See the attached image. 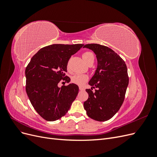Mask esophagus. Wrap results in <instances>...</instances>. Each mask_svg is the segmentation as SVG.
Instances as JSON below:
<instances>
[{"label":"esophagus","instance_id":"34e87169","mask_svg":"<svg viewBox=\"0 0 157 157\" xmlns=\"http://www.w3.org/2000/svg\"><path fill=\"white\" fill-rule=\"evenodd\" d=\"M79 90H80V91H84V88L83 87H82V86H79Z\"/></svg>","mask_w":157,"mask_h":157}]
</instances>
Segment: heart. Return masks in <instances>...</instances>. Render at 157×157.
Segmentation results:
<instances>
[{"label":"heart","mask_w":157,"mask_h":157,"mask_svg":"<svg viewBox=\"0 0 157 157\" xmlns=\"http://www.w3.org/2000/svg\"><path fill=\"white\" fill-rule=\"evenodd\" d=\"M82 58L84 61L88 63L89 61L94 60V56L93 53L91 52H86L82 54ZM88 80V77L86 75H83V74H75L74 75L72 78H71V81L72 82L80 85V86H82L87 82Z\"/></svg>","instance_id":"heart-1"}]
</instances>
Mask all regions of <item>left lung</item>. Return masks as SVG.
<instances>
[{
    "label": "left lung",
    "mask_w": 157,
    "mask_h": 157,
    "mask_svg": "<svg viewBox=\"0 0 157 157\" xmlns=\"http://www.w3.org/2000/svg\"><path fill=\"white\" fill-rule=\"evenodd\" d=\"M84 48L92 50L96 55L98 67L89 84L96 88L86 89L88 98L84 102L87 115L103 122L111 118L119 110L124 100L129 82L126 65L120 56L109 47L88 44Z\"/></svg>",
    "instance_id": "8db88e82"
}]
</instances>
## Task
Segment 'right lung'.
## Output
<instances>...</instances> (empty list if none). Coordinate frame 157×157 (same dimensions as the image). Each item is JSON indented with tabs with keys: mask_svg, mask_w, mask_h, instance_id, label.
Instances as JSON below:
<instances>
[{
	"mask_svg": "<svg viewBox=\"0 0 157 157\" xmlns=\"http://www.w3.org/2000/svg\"><path fill=\"white\" fill-rule=\"evenodd\" d=\"M84 44H56L44 47L32 57L25 69L26 92L39 115L47 121L65 115L77 98L78 86L75 84L59 88V82H70L65 75L71 56Z\"/></svg>",
	"mask_w": 157,
	"mask_h": 157,
	"instance_id": "obj_1",
	"label": "right lung"
}]
</instances>
